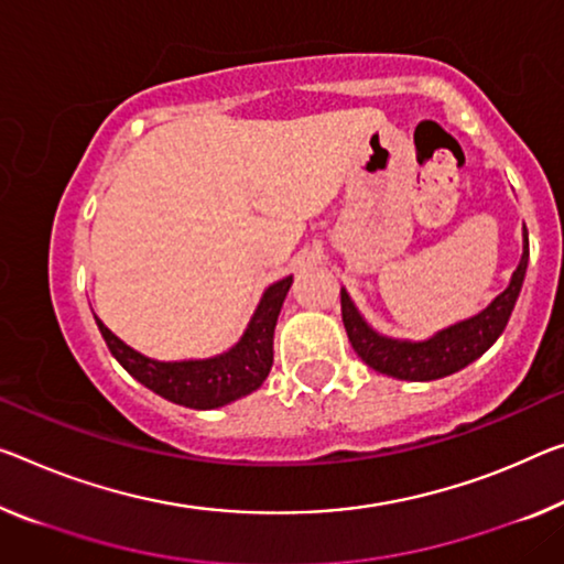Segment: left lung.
<instances>
[{"label":"left lung","mask_w":564,"mask_h":564,"mask_svg":"<svg viewBox=\"0 0 564 564\" xmlns=\"http://www.w3.org/2000/svg\"><path fill=\"white\" fill-rule=\"evenodd\" d=\"M527 262H530V239H527L524 229L522 259H519L507 290L497 294L479 315L448 325L444 330L426 337V340H401V337L378 333L376 327L368 325V319L360 315V310L350 300L348 290L343 288V325L348 330L352 350L372 370L398 380H436L452 376V372L481 358L497 343V337L505 333L519 292H522Z\"/></svg>","instance_id":"8db88e82"}]
</instances>
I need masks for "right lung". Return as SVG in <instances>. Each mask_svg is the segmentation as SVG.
Returning a JSON list of instances; mask_svg holds the SVG:
<instances>
[{"label": "right lung", "mask_w": 564, "mask_h": 564, "mask_svg": "<svg viewBox=\"0 0 564 564\" xmlns=\"http://www.w3.org/2000/svg\"><path fill=\"white\" fill-rule=\"evenodd\" d=\"M292 288V274L270 284L249 319L245 335L227 352L214 358L196 360H153L149 355L133 350L118 335H112L100 317H95L98 330L120 366L131 376L151 388L153 393L186 409L209 411L221 409L237 398H245L264 383L272 370L274 358V327L280 317L282 302Z\"/></svg>", "instance_id": "right-lung-1"}]
</instances>
